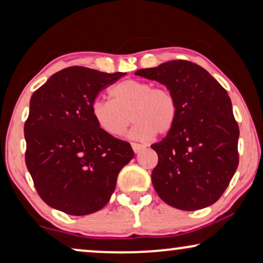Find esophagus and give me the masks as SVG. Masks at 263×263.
Instances as JSON below:
<instances>
[{
  "label": "esophagus",
  "mask_w": 263,
  "mask_h": 263,
  "mask_svg": "<svg viewBox=\"0 0 263 263\" xmlns=\"http://www.w3.org/2000/svg\"><path fill=\"white\" fill-rule=\"evenodd\" d=\"M132 147H133V151H134L135 153L141 152L142 149L146 148L145 145H142V143H136V142H133V143H132Z\"/></svg>",
  "instance_id": "34e87169"
}]
</instances>
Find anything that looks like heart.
<instances>
[{
    "mask_svg": "<svg viewBox=\"0 0 263 263\" xmlns=\"http://www.w3.org/2000/svg\"><path fill=\"white\" fill-rule=\"evenodd\" d=\"M110 99H97L92 115L97 124L111 136H122L130 125L133 139L147 140L156 134L165 135L177 120L178 106L170 89L153 87L152 84L135 79L117 82L109 91Z\"/></svg>",
    "mask_w": 263,
    "mask_h": 263,
    "instance_id": "heart-1",
    "label": "heart"
}]
</instances>
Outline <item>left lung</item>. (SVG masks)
Segmentation results:
<instances>
[{
    "label": "left lung",
    "instance_id": "obj_1",
    "mask_svg": "<svg viewBox=\"0 0 263 263\" xmlns=\"http://www.w3.org/2000/svg\"><path fill=\"white\" fill-rule=\"evenodd\" d=\"M165 85L178 106L176 123L153 143L152 183L171 207L196 211L220 199L238 166L239 128L226 89L202 67L178 60L135 73Z\"/></svg>",
    "mask_w": 263,
    "mask_h": 263
}]
</instances>
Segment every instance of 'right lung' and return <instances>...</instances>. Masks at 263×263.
<instances>
[{"label": "right lung", "mask_w": 263, "mask_h": 263, "mask_svg": "<svg viewBox=\"0 0 263 263\" xmlns=\"http://www.w3.org/2000/svg\"><path fill=\"white\" fill-rule=\"evenodd\" d=\"M123 75L74 66L57 71L32 95L24 127L25 161L35 190L50 207L86 215L109 202L134 151L99 128L92 104Z\"/></svg>", "instance_id": "obj_1"}]
</instances>
